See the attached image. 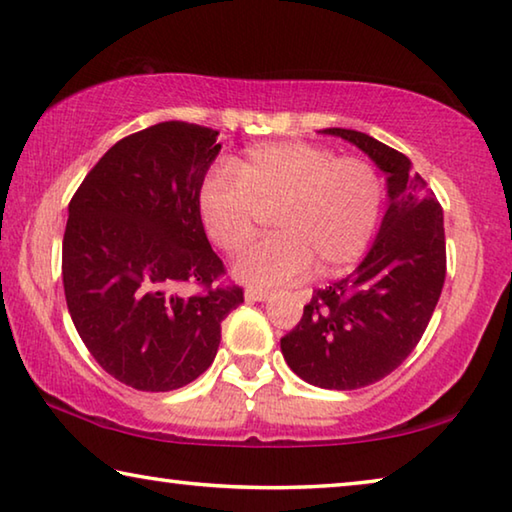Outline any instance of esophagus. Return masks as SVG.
I'll use <instances>...</instances> for the list:
<instances>
[{
  "label": "esophagus",
  "mask_w": 512,
  "mask_h": 512,
  "mask_svg": "<svg viewBox=\"0 0 512 512\" xmlns=\"http://www.w3.org/2000/svg\"><path fill=\"white\" fill-rule=\"evenodd\" d=\"M268 296H271V293L262 291V289H248L246 291V300L248 302H264V300H268Z\"/></svg>",
  "instance_id": "esophagus-1"
}]
</instances>
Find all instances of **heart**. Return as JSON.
Returning <instances> with one entry per match:
<instances>
[{"instance_id":"heart-1","label":"heart","mask_w":512,"mask_h":512,"mask_svg":"<svg viewBox=\"0 0 512 512\" xmlns=\"http://www.w3.org/2000/svg\"><path fill=\"white\" fill-rule=\"evenodd\" d=\"M198 216L216 246L241 253L262 212L277 235L235 264V277L268 289L348 271L366 253L384 210V180L370 162L339 158L307 142L257 144L237 164L219 162L196 196Z\"/></svg>"}]
</instances>
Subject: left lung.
I'll use <instances>...</instances> for the list:
<instances>
[{"mask_svg": "<svg viewBox=\"0 0 512 512\" xmlns=\"http://www.w3.org/2000/svg\"><path fill=\"white\" fill-rule=\"evenodd\" d=\"M320 133L354 144L386 173L388 207L363 262L314 291L280 348L307 384L354 391L391 375L422 339L445 284V225L406 155L348 128Z\"/></svg>", "mask_w": 512, "mask_h": 512, "instance_id": "left-lung-1", "label": "left lung"}]
</instances>
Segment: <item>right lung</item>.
<instances>
[{
    "instance_id": "obj_1",
    "label": "right lung",
    "mask_w": 512,
    "mask_h": 512,
    "mask_svg": "<svg viewBox=\"0 0 512 512\" xmlns=\"http://www.w3.org/2000/svg\"><path fill=\"white\" fill-rule=\"evenodd\" d=\"M219 131L162 121L119 140L69 203L63 284L99 366L137 391L167 393L212 366L221 320L244 302L216 287L223 262L198 216ZM187 283L204 287L185 297Z\"/></svg>"
}]
</instances>
